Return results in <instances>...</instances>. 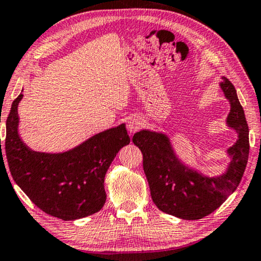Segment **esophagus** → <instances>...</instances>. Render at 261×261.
<instances>
[{
	"label": "esophagus",
	"mask_w": 261,
	"mask_h": 261,
	"mask_svg": "<svg viewBox=\"0 0 261 261\" xmlns=\"http://www.w3.org/2000/svg\"><path fill=\"white\" fill-rule=\"evenodd\" d=\"M142 126H143V121H142L141 118L133 117L127 120L126 127H127V131L130 133V135H134L135 133H137V131L140 130Z\"/></svg>",
	"instance_id": "esophagus-1"
}]
</instances>
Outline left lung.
Segmentation results:
<instances>
[{
    "label": "left lung",
    "mask_w": 261,
    "mask_h": 261,
    "mask_svg": "<svg viewBox=\"0 0 261 261\" xmlns=\"http://www.w3.org/2000/svg\"><path fill=\"white\" fill-rule=\"evenodd\" d=\"M220 89L230 105L225 124L237 140L226 149L230 163L218 176H208L178 158L170 137L148 128L134 135L133 142L143 154V170L153 202L163 212L180 219L196 220L220 207L239 187L249 154V130L236 89L223 77Z\"/></svg>",
    "instance_id": "obj_1"
}]
</instances>
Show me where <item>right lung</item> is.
<instances>
[{
  "label": "right lung",
  "instance_id": "1",
  "mask_svg": "<svg viewBox=\"0 0 261 261\" xmlns=\"http://www.w3.org/2000/svg\"><path fill=\"white\" fill-rule=\"evenodd\" d=\"M13 101L6 123V158L14 182L43 212L62 220L96 213L106 202L105 176L121 148L130 143L125 124L101 131L61 153L30 149L19 135L18 106ZM6 170V166H5ZM7 172V171H6Z\"/></svg>",
  "mask_w": 261,
  "mask_h": 261
}]
</instances>
